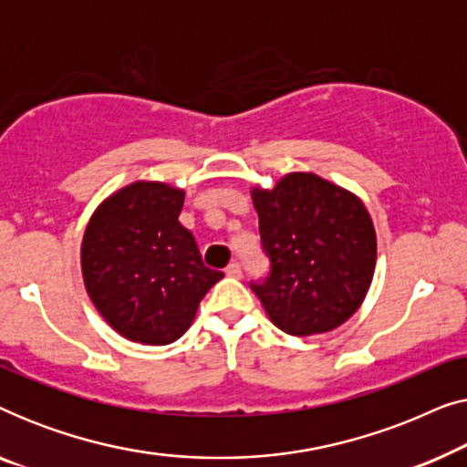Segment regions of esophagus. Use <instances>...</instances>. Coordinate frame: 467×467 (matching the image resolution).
Segmentation results:
<instances>
[{
    "instance_id": "esophagus-1",
    "label": "esophagus",
    "mask_w": 467,
    "mask_h": 467,
    "mask_svg": "<svg viewBox=\"0 0 467 467\" xmlns=\"http://www.w3.org/2000/svg\"><path fill=\"white\" fill-rule=\"evenodd\" d=\"M225 274H227L229 278H242V265H240V264H235V261H234V264H229V265H227Z\"/></svg>"
}]
</instances>
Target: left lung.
Wrapping results in <instances>:
<instances>
[{
	"mask_svg": "<svg viewBox=\"0 0 467 467\" xmlns=\"http://www.w3.org/2000/svg\"><path fill=\"white\" fill-rule=\"evenodd\" d=\"M270 276L253 283L270 321L289 336L340 327L359 310L376 267L372 216L350 191L291 171L251 189Z\"/></svg>",
	"mask_w": 467,
	"mask_h": 467,
	"instance_id": "8db88e82",
	"label": "left lung"
}]
</instances>
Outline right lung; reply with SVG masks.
Returning <instances> with one entry per match:
<instances>
[{
  "label": "right lung",
  "mask_w": 467,
  "mask_h": 467,
  "mask_svg": "<svg viewBox=\"0 0 467 467\" xmlns=\"http://www.w3.org/2000/svg\"><path fill=\"white\" fill-rule=\"evenodd\" d=\"M182 203V189L136 181L108 195L87 223L80 246L87 293L131 342H176L223 278L203 265L193 234L178 221Z\"/></svg>",
  "instance_id": "1"
}]
</instances>
